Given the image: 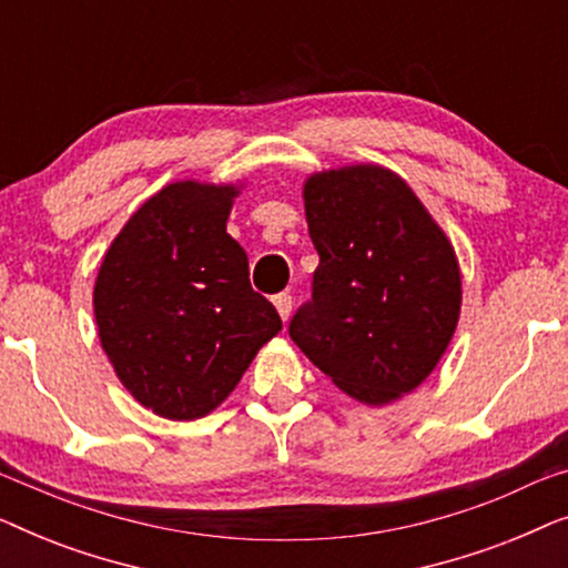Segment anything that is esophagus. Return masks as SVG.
Masks as SVG:
<instances>
[{
    "mask_svg": "<svg viewBox=\"0 0 568 568\" xmlns=\"http://www.w3.org/2000/svg\"><path fill=\"white\" fill-rule=\"evenodd\" d=\"M274 305L278 310V315H282V321L292 315V294L290 292H278L274 297Z\"/></svg>",
    "mask_w": 568,
    "mask_h": 568,
    "instance_id": "esophagus-1",
    "label": "esophagus"
}]
</instances>
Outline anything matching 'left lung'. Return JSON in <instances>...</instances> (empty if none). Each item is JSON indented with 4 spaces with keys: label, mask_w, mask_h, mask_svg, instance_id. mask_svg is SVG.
<instances>
[{
    "label": "left lung",
    "mask_w": 568,
    "mask_h": 568,
    "mask_svg": "<svg viewBox=\"0 0 568 568\" xmlns=\"http://www.w3.org/2000/svg\"><path fill=\"white\" fill-rule=\"evenodd\" d=\"M305 216L321 263L290 336L341 390L385 406L422 385L453 341L463 300L453 245L379 165L310 175Z\"/></svg>",
    "instance_id": "obj_1"
}]
</instances>
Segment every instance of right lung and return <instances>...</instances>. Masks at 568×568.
I'll use <instances>...</instances> for the list:
<instances>
[{
	"label": "right lung",
	"instance_id": "1",
	"mask_svg": "<svg viewBox=\"0 0 568 568\" xmlns=\"http://www.w3.org/2000/svg\"><path fill=\"white\" fill-rule=\"evenodd\" d=\"M235 196V185L170 183L123 224L100 263V344L123 387L162 418L214 410L282 331L227 235Z\"/></svg>",
	"mask_w": 568,
	"mask_h": 568
}]
</instances>
